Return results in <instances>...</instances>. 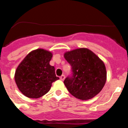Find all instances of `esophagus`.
<instances>
[{
	"label": "esophagus",
	"instance_id": "esophagus-1",
	"mask_svg": "<svg viewBox=\"0 0 128 128\" xmlns=\"http://www.w3.org/2000/svg\"><path fill=\"white\" fill-rule=\"evenodd\" d=\"M65 75H62L60 76V80H62V81H63V80H65Z\"/></svg>",
	"mask_w": 128,
	"mask_h": 128
}]
</instances>
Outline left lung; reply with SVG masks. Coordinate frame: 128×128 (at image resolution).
I'll return each instance as SVG.
<instances>
[{
  "label": "left lung",
  "instance_id": "1",
  "mask_svg": "<svg viewBox=\"0 0 128 128\" xmlns=\"http://www.w3.org/2000/svg\"><path fill=\"white\" fill-rule=\"evenodd\" d=\"M64 57L71 65L72 70V76L64 80L70 93L82 100L98 95L106 81V70L103 62L86 48L66 52Z\"/></svg>",
  "mask_w": 128,
  "mask_h": 128
}]
</instances>
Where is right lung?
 <instances>
[{
  "mask_svg": "<svg viewBox=\"0 0 128 128\" xmlns=\"http://www.w3.org/2000/svg\"><path fill=\"white\" fill-rule=\"evenodd\" d=\"M52 54L38 48L26 56L15 71L14 80L25 96L37 99L50 89L52 83L60 78L56 77L54 66L49 64Z\"/></svg>",
  "mask_w": 128,
  "mask_h": 128,
  "instance_id": "1",
  "label": "right lung"
}]
</instances>
